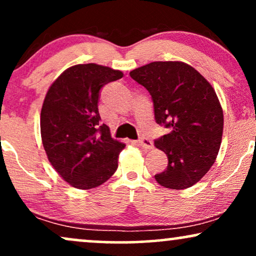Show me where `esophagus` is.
Masks as SVG:
<instances>
[{"instance_id": "esophagus-1", "label": "esophagus", "mask_w": 256, "mask_h": 256, "mask_svg": "<svg viewBox=\"0 0 256 256\" xmlns=\"http://www.w3.org/2000/svg\"><path fill=\"white\" fill-rule=\"evenodd\" d=\"M137 143L140 145V146H143L144 148H146V150H150V148H152V146H154V144H152V142L150 140V139L145 138V137L139 139Z\"/></svg>"}]
</instances>
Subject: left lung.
Wrapping results in <instances>:
<instances>
[{
  "label": "left lung",
  "mask_w": 256,
  "mask_h": 256,
  "mask_svg": "<svg viewBox=\"0 0 256 256\" xmlns=\"http://www.w3.org/2000/svg\"><path fill=\"white\" fill-rule=\"evenodd\" d=\"M150 93L154 119L170 132L154 140L168 166L154 174L162 186L186 189L215 163L223 132V111L214 88L180 61H154L130 72Z\"/></svg>",
  "instance_id": "left-lung-1"
}]
</instances>
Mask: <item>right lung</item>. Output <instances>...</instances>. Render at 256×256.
<instances>
[{"label":"right lung","instance_id":"1","mask_svg":"<svg viewBox=\"0 0 256 256\" xmlns=\"http://www.w3.org/2000/svg\"><path fill=\"white\" fill-rule=\"evenodd\" d=\"M122 78L120 70L96 64H76L52 84L41 110V138L48 160L78 189L105 183L118 168L125 144L102 124L100 90Z\"/></svg>","mask_w":256,"mask_h":256}]
</instances>
